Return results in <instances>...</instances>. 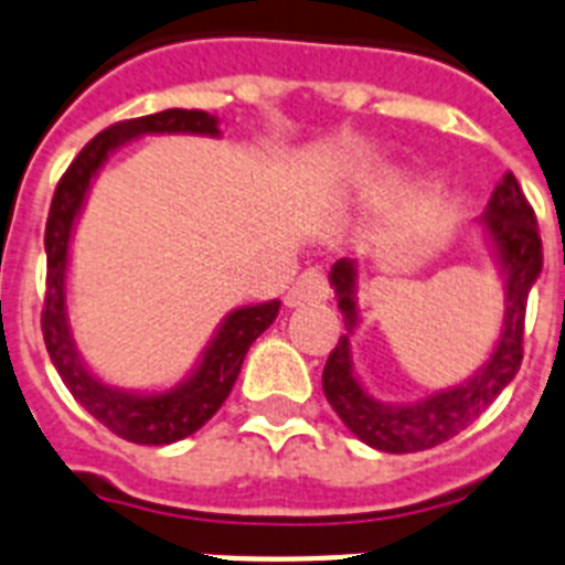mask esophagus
<instances>
[{"mask_svg":"<svg viewBox=\"0 0 565 565\" xmlns=\"http://www.w3.org/2000/svg\"><path fill=\"white\" fill-rule=\"evenodd\" d=\"M330 296V281L322 269H307V273L298 275V281L292 284L290 292H287V305H313V301H324Z\"/></svg>","mask_w":565,"mask_h":565,"instance_id":"1","label":"esophagus"}]
</instances>
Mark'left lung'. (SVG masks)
I'll use <instances>...</instances> for the list:
<instances>
[{
  "instance_id": "1",
  "label": "left lung",
  "mask_w": 565,
  "mask_h": 565,
  "mask_svg": "<svg viewBox=\"0 0 565 565\" xmlns=\"http://www.w3.org/2000/svg\"><path fill=\"white\" fill-rule=\"evenodd\" d=\"M484 226L497 243L499 258L508 273V310L497 351L473 380H467L465 386L412 403V406H386L362 392L351 374L348 337H339L337 348L330 351L322 371L324 397L342 417V424L369 447L383 449V452H420V449H433L456 438L497 401L499 392L520 371L525 307H529L531 284L543 269V241H540L534 209L522 194L513 173H505L502 182L493 188L488 211H484ZM330 284L337 290L348 324L354 328V264L351 260L333 264Z\"/></svg>"
}]
</instances>
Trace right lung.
<instances>
[{
    "instance_id": "obj_1",
    "label": "right lung",
    "mask_w": 565,
    "mask_h": 565,
    "mask_svg": "<svg viewBox=\"0 0 565 565\" xmlns=\"http://www.w3.org/2000/svg\"><path fill=\"white\" fill-rule=\"evenodd\" d=\"M141 132H205V136H214L217 118L203 109H164L156 116L109 124L107 130H100L95 139L86 141V148L72 159L66 173L60 177L49 220H45V258L49 260H45V298L40 328H43L45 351L52 356L54 369L68 392L75 394V401L124 441L159 447V444H173L194 435L223 406L235 386L237 374H241L243 356L252 342L273 324L281 301L241 307L235 313H228L194 377L173 392L153 394V397L124 394L98 383L84 369L66 324V287L63 284H66L68 237H72V226H75L77 211L84 203L86 188L109 150H116L118 145L132 136H141Z\"/></svg>"
}]
</instances>
